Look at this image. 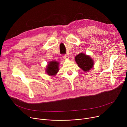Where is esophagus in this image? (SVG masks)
Returning <instances> with one entry per match:
<instances>
[{
	"label": "esophagus",
	"mask_w": 127,
	"mask_h": 127,
	"mask_svg": "<svg viewBox=\"0 0 127 127\" xmlns=\"http://www.w3.org/2000/svg\"><path fill=\"white\" fill-rule=\"evenodd\" d=\"M63 58H64V59H69V55H68V54L64 55L63 56Z\"/></svg>",
	"instance_id": "1"
}]
</instances>
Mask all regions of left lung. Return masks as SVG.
Masks as SVG:
<instances>
[{"label":"left lung","instance_id":"obj_1","mask_svg":"<svg viewBox=\"0 0 127 127\" xmlns=\"http://www.w3.org/2000/svg\"><path fill=\"white\" fill-rule=\"evenodd\" d=\"M75 61L79 68L85 72L90 71L94 65V61L91 57L84 53H79L76 55Z\"/></svg>","mask_w":127,"mask_h":127}]
</instances>
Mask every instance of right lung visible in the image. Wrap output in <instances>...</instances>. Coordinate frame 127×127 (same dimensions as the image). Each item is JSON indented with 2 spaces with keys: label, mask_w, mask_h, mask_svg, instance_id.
I'll return each instance as SVG.
<instances>
[{
  "label": "right lung",
  "mask_w": 127,
  "mask_h": 127,
  "mask_svg": "<svg viewBox=\"0 0 127 127\" xmlns=\"http://www.w3.org/2000/svg\"><path fill=\"white\" fill-rule=\"evenodd\" d=\"M59 63L52 61L49 63L46 68V72L50 76H54L59 71Z\"/></svg>",
  "instance_id": "add662e5"
}]
</instances>
